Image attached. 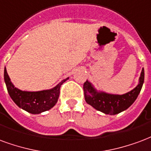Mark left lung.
Wrapping results in <instances>:
<instances>
[{
    "instance_id": "8db88e82",
    "label": "left lung",
    "mask_w": 151,
    "mask_h": 151,
    "mask_svg": "<svg viewBox=\"0 0 151 151\" xmlns=\"http://www.w3.org/2000/svg\"><path fill=\"white\" fill-rule=\"evenodd\" d=\"M143 83L144 68L142 69L137 86L122 95L98 91L91 82L87 80L83 83L84 98L87 103L96 110L101 111L104 114L116 115L131 106L139 95Z\"/></svg>"
}]
</instances>
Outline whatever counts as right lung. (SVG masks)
I'll list each match as a JSON object with an SVG mask.
<instances>
[{
  "mask_svg": "<svg viewBox=\"0 0 151 151\" xmlns=\"http://www.w3.org/2000/svg\"><path fill=\"white\" fill-rule=\"evenodd\" d=\"M4 79L8 92L15 104L23 110L32 114H39L53 108L58 101L60 87L69 77L63 80L55 87L37 92L22 91L14 86L5 68Z\"/></svg>",
  "mask_w": 151,
  "mask_h": 151,
  "instance_id": "right-lung-1",
  "label": "right lung"
}]
</instances>
